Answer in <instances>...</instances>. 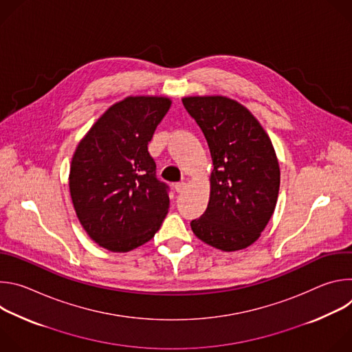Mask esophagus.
<instances>
[{
	"label": "esophagus",
	"mask_w": 352,
	"mask_h": 352,
	"mask_svg": "<svg viewBox=\"0 0 352 352\" xmlns=\"http://www.w3.org/2000/svg\"><path fill=\"white\" fill-rule=\"evenodd\" d=\"M185 186H186V184L185 182H178V184H175L174 185V189H175V192H182L184 189H185Z\"/></svg>",
	"instance_id": "1"
}]
</instances>
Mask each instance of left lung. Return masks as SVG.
<instances>
[{
  "instance_id": "8db88e82",
  "label": "left lung",
  "mask_w": 352,
  "mask_h": 352,
  "mask_svg": "<svg viewBox=\"0 0 352 352\" xmlns=\"http://www.w3.org/2000/svg\"><path fill=\"white\" fill-rule=\"evenodd\" d=\"M213 160L206 212L190 221L193 234L224 250L252 245L267 226L280 189L272 140L248 109L223 96L185 97Z\"/></svg>"
}]
</instances>
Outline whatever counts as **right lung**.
I'll return each mask as SVG.
<instances>
[{
	"label": "right lung",
	"mask_w": 352,
	"mask_h": 352,
	"mask_svg": "<svg viewBox=\"0 0 352 352\" xmlns=\"http://www.w3.org/2000/svg\"><path fill=\"white\" fill-rule=\"evenodd\" d=\"M166 97H126L111 106L78 144L69 190L89 236L111 252L152 239L168 213L170 186L147 152L170 110Z\"/></svg>",
	"instance_id": "obj_1"
}]
</instances>
